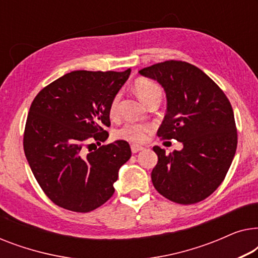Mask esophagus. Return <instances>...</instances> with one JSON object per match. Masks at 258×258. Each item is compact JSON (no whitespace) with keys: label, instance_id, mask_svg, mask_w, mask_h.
Instances as JSON below:
<instances>
[{"label":"esophagus","instance_id":"esophagus-1","mask_svg":"<svg viewBox=\"0 0 258 258\" xmlns=\"http://www.w3.org/2000/svg\"><path fill=\"white\" fill-rule=\"evenodd\" d=\"M143 149H144V147H142V146H139V144H132V151H133V154L139 153V151L143 150Z\"/></svg>","mask_w":258,"mask_h":258}]
</instances>
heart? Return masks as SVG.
Returning a JSON list of instances; mask_svg holds the SVG:
<instances>
[{"mask_svg": "<svg viewBox=\"0 0 258 258\" xmlns=\"http://www.w3.org/2000/svg\"><path fill=\"white\" fill-rule=\"evenodd\" d=\"M134 91L139 96L141 101L144 104L153 100L155 97H160L162 95V90L157 83L154 81L144 79H137L134 82ZM118 103H119V95L112 98L110 102V107H109V115L111 118H115L118 114ZM150 132V126L142 124V123H126L122 126L121 129L117 130L116 137L121 140L129 141L133 143H141L147 140L148 134Z\"/></svg>", "mask_w": 258, "mask_h": 258, "instance_id": "b5f03b06", "label": "heart"}]
</instances>
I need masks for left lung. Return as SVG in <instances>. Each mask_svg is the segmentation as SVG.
<instances>
[{"instance_id":"left-lung-1","label":"left lung","mask_w":258,"mask_h":258,"mask_svg":"<svg viewBox=\"0 0 258 258\" xmlns=\"http://www.w3.org/2000/svg\"><path fill=\"white\" fill-rule=\"evenodd\" d=\"M141 75L157 81L167 97V114L157 135L182 142L165 154L155 146L158 162L151 172L155 189L179 204L206 200L227 175L237 148L234 111L220 87L197 67L165 61Z\"/></svg>"}]
</instances>
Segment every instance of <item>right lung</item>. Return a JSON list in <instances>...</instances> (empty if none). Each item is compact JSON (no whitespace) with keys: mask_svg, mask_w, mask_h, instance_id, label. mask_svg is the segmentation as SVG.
I'll list each match as a JSON object with an SVG mask.
<instances>
[{"mask_svg":"<svg viewBox=\"0 0 258 258\" xmlns=\"http://www.w3.org/2000/svg\"><path fill=\"white\" fill-rule=\"evenodd\" d=\"M129 75L130 69L76 70L34 98L24 129V154L38 184L56 206L89 213L114 194L119 168L132 156L129 143L117 140L89 153L86 143L94 140L101 144L108 139L103 128L110 125V102Z\"/></svg>","mask_w":258,"mask_h":258,"instance_id":"1","label":"right lung"}]
</instances>
